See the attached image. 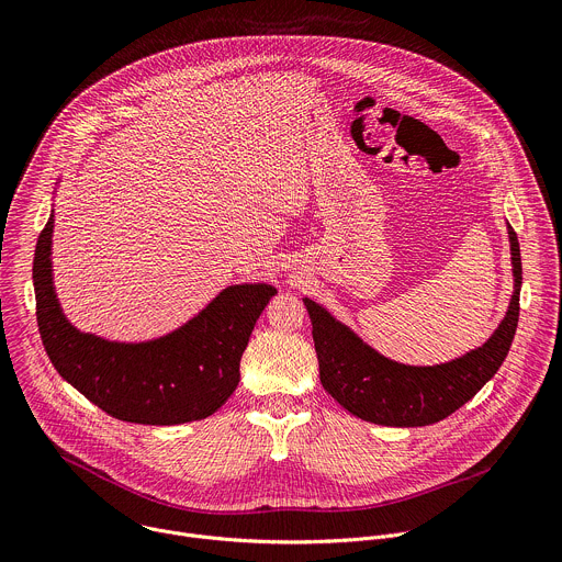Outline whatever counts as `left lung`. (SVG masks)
I'll list each match as a JSON object with an SVG mask.
<instances>
[{"mask_svg": "<svg viewBox=\"0 0 562 562\" xmlns=\"http://www.w3.org/2000/svg\"><path fill=\"white\" fill-rule=\"evenodd\" d=\"M514 295L494 336L462 358L436 367L400 364L364 345L347 325L304 297L313 325L319 382L353 416L384 427L434 425L471 400L505 362L520 313L522 262L518 235L507 226Z\"/></svg>", "mask_w": 562, "mask_h": 562, "instance_id": "8db88e82", "label": "left lung"}]
</instances>
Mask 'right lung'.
Returning <instances> with one entry per match:
<instances>
[{
    "instance_id": "obj_1",
    "label": "right lung",
    "mask_w": 562,
    "mask_h": 562,
    "mask_svg": "<svg viewBox=\"0 0 562 562\" xmlns=\"http://www.w3.org/2000/svg\"><path fill=\"white\" fill-rule=\"evenodd\" d=\"M53 215L37 237V327L57 373L109 416L135 425H182L215 414L239 382V360L271 284H233L187 325L148 342H111L77 331L55 295Z\"/></svg>"
}]
</instances>
